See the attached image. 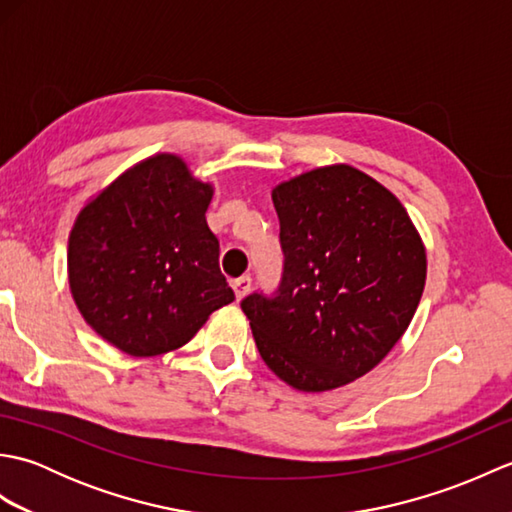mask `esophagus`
Here are the masks:
<instances>
[{
  "mask_svg": "<svg viewBox=\"0 0 512 512\" xmlns=\"http://www.w3.org/2000/svg\"><path fill=\"white\" fill-rule=\"evenodd\" d=\"M233 290H235V297H237V299L246 297L248 290H250V277H248V275L237 277V279L233 281Z\"/></svg>",
  "mask_w": 512,
  "mask_h": 512,
  "instance_id": "obj_1",
  "label": "esophagus"
}]
</instances>
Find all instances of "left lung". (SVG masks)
Wrapping results in <instances>:
<instances>
[{
    "instance_id": "8db88e82",
    "label": "left lung",
    "mask_w": 512,
    "mask_h": 512,
    "mask_svg": "<svg viewBox=\"0 0 512 512\" xmlns=\"http://www.w3.org/2000/svg\"><path fill=\"white\" fill-rule=\"evenodd\" d=\"M284 270L242 299L264 363L301 391L376 367L416 312L427 257L394 193L354 167L303 173L273 191Z\"/></svg>"
}]
</instances>
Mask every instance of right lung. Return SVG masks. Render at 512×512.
Here are the masks:
<instances>
[{"mask_svg":"<svg viewBox=\"0 0 512 512\" xmlns=\"http://www.w3.org/2000/svg\"><path fill=\"white\" fill-rule=\"evenodd\" d=\"M209 184L176 156L140 162L79 213L70 233V288L83 319L129 356L189 343L235 299L206 224Z\"/></svg>","mask_w":512,"mask_h":512,"instance_id":"1","label":"right lung"}]
</instances>
